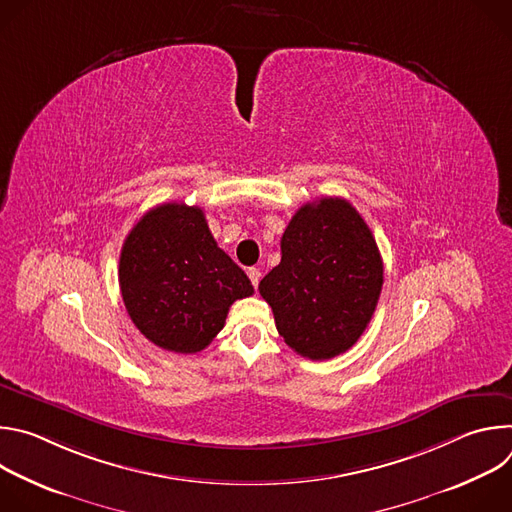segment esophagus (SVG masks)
<instances>
[{"instance_id": "34e87169", "label": "esophagus", "mask_w": 512, "mask_h": 512, "mask_svg": "<svg viewBox=\"0 0 512 512\" xmlns=\"http://www.w3.org/2000/svg\"><path fill=\"white\" fill-rule=\"evenodd\" d=\"M247 275H249V279H251L253 287H257V285H259V279H261V271H259L257 267H251V269L247 271Z\"/></svg>"}]
</instances>
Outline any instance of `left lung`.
<instances>
[{
	"label": "left lung",
	"mask_w": 512,
	"mask_h": 512,
	"mask_svg": "<svg viewBox=\"0 0 512 512\" xmlns=\"http://www.w3.org/2000/svg\"><path fill=\"white\" fill-rule=\"evenodd\" d=\"M383 287L377 241L344 198L304 204L259 283L285 344L310 360L346 352L369 326Z\"/></svg>",
	"instance_id": "8db88e82"
}]
</instances>
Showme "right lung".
Listing matches in <instances>:
<instances>
[{
    "label": "right lung",
    "mask_w": 512,
    "mask_h": 512,
    "mask_svg": "<svg viewBox=\"0 0 512 512\" xmlns=\"http://www.w3.org/2000/svg\"><path fill=\"white\" fill-rule=\"evenodd\" d=\"M119 287L137 330L180 354L204 350L233 302L253 296L245 271L216 245L202 208L178 202L148 210L131 229Z\"/></svg>",
    "instance_id": "add662e5"
}]
</instances>
